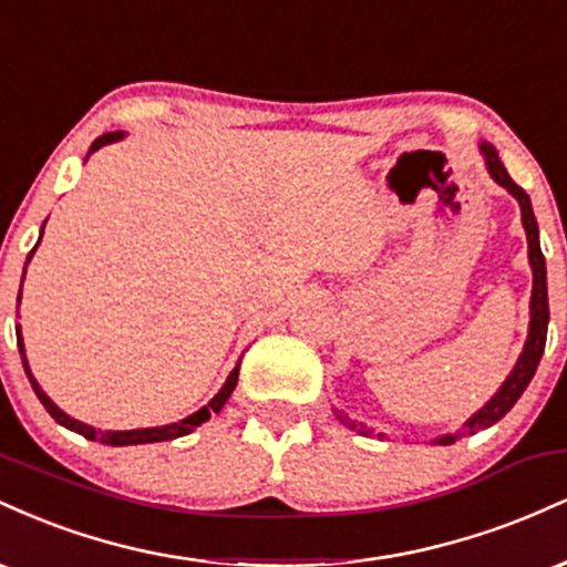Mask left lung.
Wrapping results in <instances>:
<instances>
[{
  "mask_svg": "<svg viewBox=\"0 0 567 567\" xmlns=\"http://www.w3.org/2000/svg\"><path fill=\"white\" fill-rule=\"evenodd\" d=\"M480 152H483L491 178L496 181L498 186H504L506 192H509L512 197L519 202V213H523L525 237H528V261H530V269H533L530 328H528V341H525V347H523V354H519L517 365L512 368V373L506 375V381L501 383L498 392L493 394L491 400H487L485 405L480 408L470 421H466L461 432L442 434V437L434 440V442H440V445H453L455 437H466V434L483 432V429L493 426L496 421H501L506 413H509V410L514 408V402L523 396L525 389H528L530 379L536 375V368H538V362H542V354H544V347H546V324H549V296H546V261H544V252H542V243H538V224H536V216H533L530 197L509 178V173H506V167L501 165L496 148H493L491 143H480ZM336 413H338V410H336ZM338 419H341L349 429H357L354 421H349L347 415L338 413ZM360 432L365 434V429H360ZM379 437H383V434H379Z\"/></svg>",
  "mask_w": 567,
  "mask_h": 567,
  "instance_id": "obj_1",
  "label": "left lung"
}]
</instances>
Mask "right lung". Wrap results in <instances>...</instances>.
I'll return each mask as SVG.
<instances>
[{
  "label": "right lung",
  "mask_w": 567,
  "mask_h": 567,
  "mask_svg": "<svg viewBox=\"0 0 567 567\" xmlns=\"http://www.w3.org/2000/svg\"><path fill=\"white\" fill-rule=\"evenodd\" d=\"M122 138H125V133H122V130H116V133H106V135H101V138H95V141H93V146H90V154L97 152V148H101V146H106V143H114V141H122ZM90 154H87V157H90ZM42 229H44V226H42ZM37 247H39V243H37ZM37 247H34V250H37ZM34 250L29 252V258H25V264L31 261V256H34ZM23 277H25V271H23ZM21 288H23V285H21ZM18 303H21V296H18ZM16 333H18V349H21L23 370H25V375H29L31 389H34V394L39 396V402H42L44 410H48V413L53 415V419H55L58 424H61V426H66V429H71V432L82 434V437H87V440H97V442H103V445H114V447H120V445H146V442H165V440L184 437V434L194 432V429H197L199 424H205V421L210 419L213 413H220V408L226 405V400H229V396H231L234 386H237V379H239V362H237V368L231 370L229 379H226L224 386H220V392H218L216 396H213V400L207 402L205 408H199L197 413H192V415H188V419H181L178 424L152 426V429H130V432H112V429H106V432H101V429L87 426V424H82V421L71 419V415L63 413V410L58 408L55 402L50 400V396L42 392V386H39L34 375H31L29 362H25V349H23L21 324H18V328H16Z\"/></svg>",
  "instance_id": "obj_1"
}]
</instances>
